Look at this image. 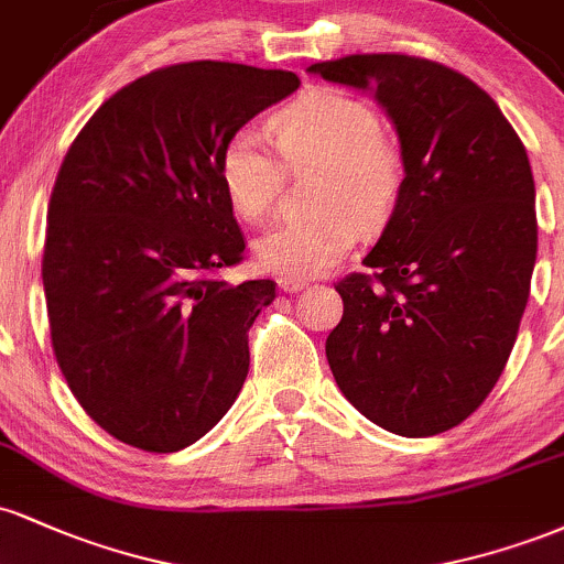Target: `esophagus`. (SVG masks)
<instances>
[{
	"label": "esophagus",
	"instance_id": "esophagus-1",
	"mask_svg": "<svg viewBox=\"0 0 564 564\" xmlns=\"http://www.w3.org/2000/svg\"><path fill=\"white\" fill-rule=\"evenodd\" d=\"M307 286V281H302V278H278V289L283 291V294H296V291H302Z\"/></svg>",
	"mask_w": 564,
	"mask_h": 564
}]
</instances>
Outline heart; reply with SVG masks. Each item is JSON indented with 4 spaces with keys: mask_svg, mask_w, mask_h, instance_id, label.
I'll use <instances>...</instances> for the list:
<instances>
[{
    "mask_svg": "<svg viewBox=\"0 0 564 564\" xmlns=\"http://www.w3.org/2000/svg\"><path fill=\"white\" fill-rule=\"evenodd\" d=\"M286 166H318L313 215L291 217L254 243L264 270L283 278H313L334 268L358 238V225L390 219L405 180L403 151L381 132L377 108L341 89H310L268 121ZM219 183L230 209L260 223L275 206L283 166L262 134L241 127L219 151Z\"/></svg>",
    "mask_w": 564,
    "mask_h": 564,
    "instance_id": "heart-1",
    "label": "heart"
}]
</instances>
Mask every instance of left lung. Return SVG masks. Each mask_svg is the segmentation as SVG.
Here are the masks:
<instances>
[{
    "instance_id": "left-lung-1",
    "label": "left lung",
    "mask_w": 564,
    "mask_h": 564,
    "mask_svg": "<svg viewBox=\"0 0 564 564\" xmlns=\"http://www.w3.org/2000/svg\"><path fill=\"white\" fill-rule=\"evenodd\" d=\"M371 89L390 113L405 180L326 358L373 424L430 437L471 416L507 366L530 296L539 223L525 145L485 89L416 55H347L310 66Z\"/></svg>"
}]
</instances>
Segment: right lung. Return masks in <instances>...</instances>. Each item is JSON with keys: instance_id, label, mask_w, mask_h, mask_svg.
I'll use <instances>...</instances> for the list:
<instances>
[{"instance_id": "right-lung-1", "label": "right lung", "mask_w": 564, "mask_h": 564, "mask_svg": "<svg viewBox=\"0 0 564 564\" xmlns=\"http://www.w3.org/2000/svg\"><path fill=\"white\" fill-rule=\"evenodd\" d=\"M296 87L291 70L241 63L151 70L108 97L63 159L42 257L50 339L87 416L132 448H187L241 392L275 281L219 275L246 249L219 151Z\"/></svg>"}]
</instances>
